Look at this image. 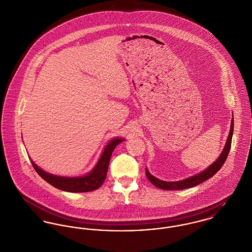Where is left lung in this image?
<instances>
[{
    "label": "left lung",
    "instance_id": "1",
    "mask_svg": "<svg viewBox=\"0 0 252 252\" xmlns=\"http://www.w3.org/2000/svg\"><path fill=\"white\" fill-rule=\"evenodd\" d=\"M234 118L232 115L231 118V125H230V130H229V134L227 136L225 145L223 147V150L220 154L218 158L205 170L201 171V173L192 176L190 178L185 179L183 181H179V182H164L161 181L156 177H154L151 175L148 171L147 168H145V173L146 176L148 178V180L150 181L152 185L162 189V190H182V189H186V188H190V187H194L196 185H200L201 183L207 181L208 179L212 178L220 168L222 167L223 163L226 160V158L228 156V153L230 151V147H231V140H232V134H233V126H234Z\"/></svg>",
    "mask_w": 252,
    "mask_h": 252
}]
</instances>
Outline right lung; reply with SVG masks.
I'll return each mask as SVG.
<instances>
[{"instance_id": "obj_1", "label": "right lung", "mask_w": 252, "mask_h": 252, "mask_svg": "<svg viewBox=\"0 0 252 252\" xmlns=\"http://www.w3.org/2000/svg\"><path fill=\"white\" fill-rule=\"evenodd\" d=\"M122 141H124V138L115 137L111 139L109 143L105 146L95 166L87 175L81 177H62L52 175L38 167L32 159L31 161L38 175L55 188L70 193L90 192L98 189L104 183L107 176V171L112 154L117 147V145L121 143Z\"/></svg>"}]
</instances>
